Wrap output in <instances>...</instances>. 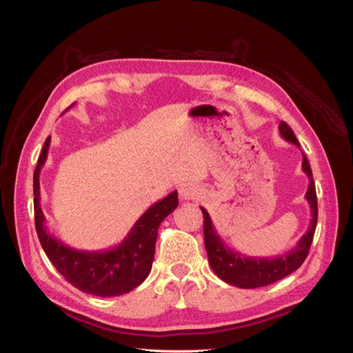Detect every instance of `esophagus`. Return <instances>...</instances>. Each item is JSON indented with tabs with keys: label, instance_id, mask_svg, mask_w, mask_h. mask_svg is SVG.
I'll use <instances>...</instances> for the list:
<instances>
[{
	"label": "esophagus",
	"instance_id": "esophagus-1",
	"mask_svg": "<svg viewBox=\"0 0 353 353\" xmlns=\"http://www.w3.org/2000/svg\"><path fill=\"white\" fill-rule=\"evenodd\" d=\"M201 194V188L196 184H184L179 188V197L183 200H197Z\"/></svg>",
	"mask_w": 353,
	"mask_h": 353
}]
</instances>
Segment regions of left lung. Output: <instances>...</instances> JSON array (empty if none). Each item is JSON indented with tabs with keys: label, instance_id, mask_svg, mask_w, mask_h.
Listing matches in <instances>:
<instances>
[{
	"label": "left lung",
	"instance_id": "8db88e82",
	"mask_svg": "<svg viewBox=\"0 0 353 353\" xmlns=\"http://www.w3.org/2000/svg\"><path fill=\"white\" fill-rule=\"evenodd\" d=\"M280 135L287 140L288 143H293L299 147V141L284 121L280 122L279 126ZM303 172L309 178V187L305 194L309 206H311V223L302 236V239L297 241V244L292 250H288L283 256H275V258H254V256H244L240 252L230 249L228 245L223 243L221 236L218 234L216 228L213 227V222L209 216V213L205 208H200L203 212V234H205V245L208 252L209 263L212 266L213 272H215L222 281H225L231 285H236L240 288H258L272 284L279 281L284 276L294 272L299 266H301L311 249L312 239L316 228L318 221V203H316V191L315 183L312 178V170L309 166L306 156L303 154L302 162Z\"/></svg>",
	"mask_w": 353,
	"mask_h": 353
}]
</instances>
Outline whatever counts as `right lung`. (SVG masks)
I'll return each mask as SVG.
<instances>
[{
    "instance_id": "1",
    "label": "right lung",
    "mask_w": 353,
    "mask_h": 353,
    "mask_svg": "<svg viewBox=\"0 0 353 353\" xmlns=\"http://www.w3.org/2000/svg\"><path fill=\"white\" fill-rule=\"evenodd\" d=\"M72 108V105H70ZM51 137H48L38 159L34 174L35 228L39 243L56 270L81 292L113 297L134 290L150 274L157 240V228L178 206V193L172 191L159 200L140 216L122 243L108 250L85 252L72 249L46 227V216L41 209L39 172L47 160Z\"/></svg>"
}]
</instances>
